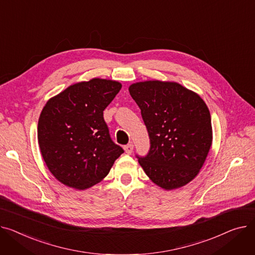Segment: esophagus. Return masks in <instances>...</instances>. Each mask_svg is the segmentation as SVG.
I'll use <instances>...</instances> for the list:
<instances>
[{"instance_id":"esophagus-1","label":"esophagus","mask_w":255,"mask_h":255,"mask_svg":"<svg viewBox=\"0 0 255 255\" xmlns=\"http://www.w3.org/2000/svg\"><path fill=\"white\" fill-rule=\"evenodd\" d=\"M132 149H133V145L131 143L128 144L125 146V151L128 153V154H130L132 152Z\"/></svg>"}]
</instances>
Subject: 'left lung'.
<instances>
[{
  "label": "left lung",
  "mask_w": 255,
  "mask_h": 255,
  "mask_svg": "<svg viewBox=\"0 0 255 255\" xmlns=\"http://www.w3.org/2000/svg\"><path fill=\"white\" fill-rule=\"evenodd\" d=\"M141 109L150 149L139 163L157 186L172 190L197 177L213 139L211 115L204 100L173 81L147 80L129 85Z\"/></svg>",
  "instance_id": "obj_1"
}]
</instances>
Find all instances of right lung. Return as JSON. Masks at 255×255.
I'll use <instances>...</instances> for the list:
<instances>
[{
    "label": "right lung",
    "instance_id": "obj_1",
    "mask_svg": "<svg viewBox=\"0 0 255 255\" xmlns=\"http://www.w3.org/2000/svg\"><path fill=\"white\" fill-rule=\"evenodd\" d=\"M121 88L118 81L93 78L70 85L45 104L38 143L48 170L66 186H94L124 153L111 140L103 116Z\"/></svg>",
    "mask_w": 255,
    "mask_h": 255
}]
</instances>
